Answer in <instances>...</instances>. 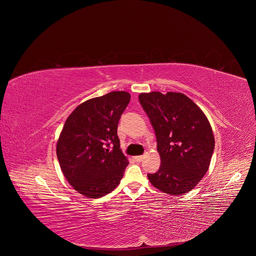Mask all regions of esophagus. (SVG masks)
Masks as SVG:
<instances>
[{
  "mask_svg": "<svg viewBox=\"0 0 256 256\" xmlns=\"http://www.w3.org/2000/svg\"><path fill=\"white\" fill-rule=\"evenodd\" d=\"M134 159L136 162H142L144 159V156H136V157H134Z\"/></svg>",
  "mask_w": 256,
  "mask_h": 256,
  "instance_id": "34e87169",
  "label": "esophagus"
}]
</instances>
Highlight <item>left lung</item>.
Wrapping results in <instances>:
<instances>
[{"instance_id":"left-lung-1","label":"left lung","mask_w":256,"mask_h":256,"mask_svg":"<svg viewBox=\"0 0 256 256\" xmlns=\"http://www.w3.org/2000/svg\"><path fill=\"white\" fill-rule=\"evenodd\" d=\"M140 103L155 130L161 165L148 174L161 192H190L206 173L214 149L210 124L202 109L182 93H142Z\"/></svg>"}]
</instances>
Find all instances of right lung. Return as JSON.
Instances as JSON below:
<instances>
[{
    "label": "right lung",
    "mask_w": 256,
    "mask_h": 256,
    "mask_svg": "<svg viewBox=\"0 0 256 256\" xmlns=\"http://www.w3.org/2000/svg\"><path fill=\"white\" fill-rule=\"evenodd\" d=\"M130 100L126 91L107 93L79 105L64 122L58 160L68 184L87 198L112 192L128 165L120 148L118 126Z\"/></svg>",
    "instance_id": "right-lung-1"
}]
</instances>
